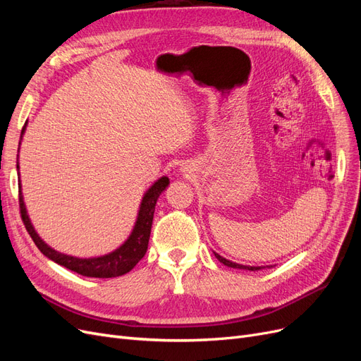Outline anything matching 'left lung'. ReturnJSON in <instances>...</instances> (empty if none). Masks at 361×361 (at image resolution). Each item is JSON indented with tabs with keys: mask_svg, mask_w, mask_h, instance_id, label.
Returning a JSON list of instances; mask_svg holds the SVG:
<instances>
[{
	"mask_svg": "<svg viewBox=\"0 0 361 361\" xmlns=\"http://www.w3.org/2000/svg\"><path fill=\"white\" fill-rule=\"evenodd\" d=\"M214 255H215V257L221 262V264H224L226 267H231V268H236V269H248V271H259V269H262V268H265V267H247V265H241V264H235V262H232V260H228V259H226V257H223V256H220L218 253H215L214 251Z\"/></svg>",
	"mask_w": 361,
	"mask_h": 361,
	"instance_id": "obj_1",
	"label": "left lung"
}]
</instances>
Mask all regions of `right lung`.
Returning <instances> with one entry per match:
<instances>
[{"label":"right lung","instance_id":"obj_1","mask_svg":"<svg viewBox=\"0 0 361 361\" xmlns=\"http://www.w3.org/2000/svg\"><path fill=\"white\" fill-rule=\"evenodd\" d=\"M27 123L23 128V133H20V138H23L25 133ZM20 145V143H19ZM19 170V164L16 166ZM19 176V173H18ZM169 178L162 176L159 178L152 187L145 192L143 200L140 203V209L137 215V221L133 228V232L128 236L126 241L116 248L114 251L99 257H89V259H81V257H73L69 255L60 253V251L51 248L43 239L37 235L35 227L31 224L30 216L27 214V207L24 203V195L20 191V180H19V207H20V216H23V221L25 224L27 232L32 238V241L37 245V248L45 255L48 259L54 260L56 264L68 268L73 272H78V274L84 277H96V279H111L123 276L126 272L133 269L138 262L145 257L147 251V244L150 238V228L152 221H154V212H155V204L159 197V194L169 187Z\"/></svg>","mask_w":361,"mask_h":361}]
</instances>
